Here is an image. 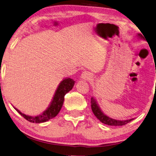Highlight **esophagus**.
I'll use <instances>...</instances> for the list:
<instances>
[{
    "label": "esophagus",
    "mask_w": 156,
    "mask_h": 156,
    "mask_svg": "<svg viewBox=\"0 0 156 156\" xmlns=\"http://www.w3.org/2000/svg\"><path fill=\"white\" fill-rule=\"evenodd\" d=\"M81 79H83L84 80H90L92 78V76L90 73H89L88 71H83L81 74L80 76Z\"/></svg>",
    "instance_id": "esophagus-1"
}]
</instances>
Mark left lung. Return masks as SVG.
I'll return each mask as SVG.
<instances>
[{"instance_id":"8db88e82","label":"left lung","mask_w":156,"mask_h":156,"mask_svg":"<svg viewBox=\"0 0 156 156\" xmlns=\"http://www.w3.org/2000/svg\"><path fill=\"white\" fill-rule=\"evenodd\" d=\"M137 37L138 39H144V37H143L141 34H137ZM91 110L94 113V115L96 116V117L101 122L105 123L106 125L109 126H123L126 124V123H129L133 121L134 119H130L126 120H117L112 119L110 117H108L105 115V114L103 112L102 110L101 109L99 105L96 101L94 96H92L91 98Z\"/></svg>"}]
</instances>
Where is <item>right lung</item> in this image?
I'll return each instance as SVG.
<instances>
[{"mask_svg": "<svg viewBox=\"0 0 156 156\" xmlns=\"http://www.w3.org/2000/svg\"><path fill=\"white\" fill-rule=\"evenodd\" d=\"M74 84H75V81L72 78H64L59 84L58 87H57L50 104L43 112L37 115H27L26 114L22 113L20 110L15 107H14V106L13 107L22 117H23L30 122L36 123L46 122L47 121L55 117L58 115V114L60 112L63 105L65 94L69 91L72 90Z\"/></svg>", "mask_w": 156, "mask_h": 156, "instance_id": "right-lung-1", "label": "right lung"}]
</instances>
